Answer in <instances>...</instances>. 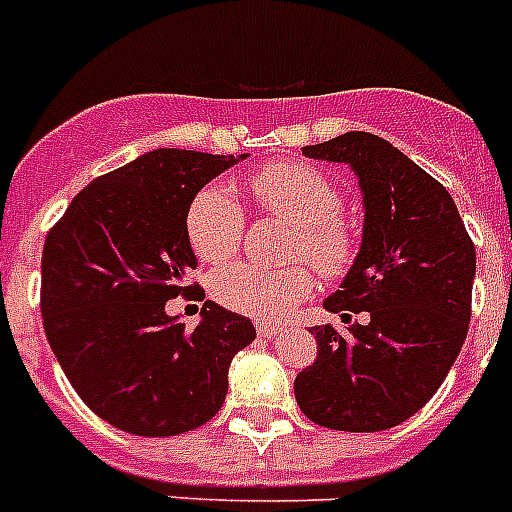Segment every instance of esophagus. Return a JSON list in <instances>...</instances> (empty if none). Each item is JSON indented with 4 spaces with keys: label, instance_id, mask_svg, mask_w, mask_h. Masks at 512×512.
Instances as JSON below:
<instances>
[{
    "label": "esophagus",
    "instance_id": "1",
    "mask_svg": "<svg viewBox=\"0 0 512 512\" xmlns=\"http://www.w3.org/2000/svg\"><path fill=\"white\" fill-rule=\"evenodd\" d=\"M278 331H281V328L273 326V323H265V321L257 323V334L265 336V339H270V336H278Z\"/></svg>",
    "mask_w": 512,
    "mask_h": 512
}]
</instances>
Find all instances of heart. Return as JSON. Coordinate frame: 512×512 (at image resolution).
Here are the masks:
<instances>
[{"label": "heart", "mask_w": 512, "mask_h": 512, "mask_svg": "<svg viewBox=\"0 0 512 512\" xmlns=\"http://www.w3.org/2000/svg\"><path fill=\"white\" fill-rule=\"evenodd\" d=\"M249 194L260 213L294 228V252L315 268L336 276L352 260L355 242L339 210L342 194L331 178L302 162H276L252 173ZM186 234L199 260L220 265L239 252L244 239V210L223 186H205L191 199ZM313 289V273L305 265H231L215 276L218 302L257 321H278Z\"/></svg>", "instance_id": "1"}]
</instances>
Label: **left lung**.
Here are the masks:
<instances>
[{
    "label": "left lung",
    "instance_id": "1",
    "mask_svg": "<svg viewBox=\"0 0 512 512\" xmlns=\"http://www.w3.org/2000/svg\"><path fill=\"white\" fill-rule=\"evenodd\" d=\"M342 162L363 197V239L328 313L318 357L294 378L299 410L336 431H386L442 386L471 321L476 249L450 191L381 136L350 131L302 149ZM360 314V319H352Z\"/></svg>",
    "mask_w": 512,
    "mask_h": 512
}]
</instances>
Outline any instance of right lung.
Masks as SVG:
<instances>
[{
    "label": "right lung",
    "mask_w": 512,
    "mask_h": 512,
    "mask_svg": "<svg viewBox=\"0 0 512 512\" xmlns=\"http://www.w3.org/2000/svg\"><path fill=\"white\" fill-rule=\"evenodd\" d=\"M249 155L152 149L94 178L49 231L41 318L57 363L94 413L136 436H176L226 402L228 365L255 339L249 318L207 299L186 328L165 310L191 294V199Z\"/></svg>",
    "instance_id": "obj_1"
}]
</instances>
